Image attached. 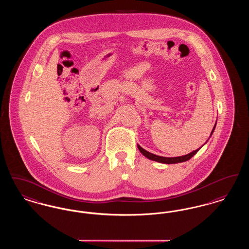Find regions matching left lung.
<instances>
[{
    "mask_svg": "<svg viewBox=\"0 0 249 249\" xmlns=\"http://www.w3.org/2000/svg\"><path fill=\"white\" fill-rule=\"evenodd\" d=\"M215 125H216V122H215V124H214V126H213V130H212V132H211L210 136H212V134H213V130H214V128H215ZM137 146H138V149L140 150V152H141L144 157H146L147 159H149V160H151L158 161V162H160V163H166V164H174V163H178V162L187 161V160H189L190 159H191L194 155L196 154V153L200 150V148L201 147V146L199 149H196V150L192 151V152L190 153V154L184 155V156H181V157L166 158V157H160V156H157V155L152 154V153H150V152H148V151L144 150V149H143L142 147H141L139 144H138Z\"/></svg>",
    "mask_w": 249,
    "mask_h": 249,
    "instance_id": "left-lung-1",
    "label": "left lung"
}]
</instances>
